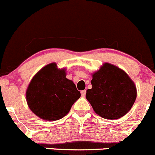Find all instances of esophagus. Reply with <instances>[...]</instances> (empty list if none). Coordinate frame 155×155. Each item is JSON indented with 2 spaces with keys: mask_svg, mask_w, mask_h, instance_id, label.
<instances>
[{
  "mask_svg": "<svg viewBox=\"0 0 155 155\" xmlns=\"http://www.w3.org/2000/svg\"><path fill=\"white\" fill-rule=\"evenodd\" d=\"M86 90H82V91H81V96H82V97H84V96H85V95H86Z\"/></svg>",
  "mask_w": 155,
  "mask_h": 155,
  "instance_id": "obj_1",
  "label": "esophagus"
}]
</instances>
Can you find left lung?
Returning <instances> with one entry per match:
<instances>
[{
  "instance_id": "8db88e82",
  "label": "left lung",
  "mask_w": 155,
  "mask_h": 155,
  "mask_svg": "<svg viewBox=\"0 0 155 155\" xmlns=\"http://www.w3.org/2000/svg\"><path fill=\"white\" fill-rule=\"evenodd\" d=\"M92 89L86 98L100 117L115 120L124 116L136 101L134 82L124 70L105 62L92 74Z\"/></svg>"
}]
</instances>
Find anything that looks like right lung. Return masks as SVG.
I'll return each instance as SVG.
<instances>
[{"label": "right lung", "mask_w": 155, "mask_h": 155, "mask_svg": "<svg viewBox=\"0 0 155 155\" xmlns=\"http://www.w3.org/2000/svg\"><path fill=\"white\" fill-rule=\"evenodd\" d=\"M65 71L53 62L43 67L29 83L26 101L31 111L40 118L50 121L62 118L81 97L74 82L66 78Z\"/></svg>", "instance_id": "right-lung-1"}]
</instances>
